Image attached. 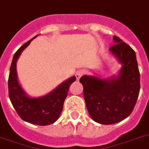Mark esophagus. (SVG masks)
Here are the masks:
<instances>
[{
    "label": "esophagus",
    "mask_w": 149,
    "mask_h": 149,
    "mask_svg": "<svg viewBox=\"0 0 149 149\" xmlns=\"http://www.w3.org/2000/svg\"><path fill=\"white\" fill-rule=\"evenodd\" d=\"M85 72H86V71L84 70H78L77 72H76V77H77V79H79L80 77H82L83 75L85 74Z\"/></svg>",
    "instance_id": "34e87169"
}]
</instances>
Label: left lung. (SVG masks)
<instances>
[{
	"label": "left lung",
	"instance_id": "left-lung-1",
	"mask_svg": "<svg viewBox=\"0 0 149 149\" xmlns=\"http://www.w3.org/2000/svg\"><path fill=\"white\" fill-rule=\"evenodd\" d=\"M110 52L123 67L119 75L111 79L83 76L79 82L84 86L87 111L95 122L113 124L131 114L140 92V72L135 52L120 37L114 36Z\"/></svg>",
	"mask_w": 149,
	"mask_h": 149
}]
</instances>
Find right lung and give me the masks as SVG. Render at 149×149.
<instances>
[{
	"mask_svg": "<svg viewBox=\"0 0 149 149\" xmlns=\"http://www.w3.org/2000/svg\"><path fill=\"white\" fill-rule=\"evenodd\" d=\"M36 37L21 46L14 54L8 77V95L11 104L22 120L32 124L46 126L52 124L58 119L70 85L76 81V77L65 80L44 97L37 98L28 97L18 82L16 62L22 52Z\"/></svg>",
	"mask_w": 149,
	"mask_h": 149,
	"instance_id": "obj_1",
	"label": "right lung"
}]
</instances>
